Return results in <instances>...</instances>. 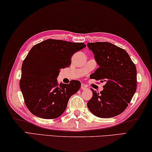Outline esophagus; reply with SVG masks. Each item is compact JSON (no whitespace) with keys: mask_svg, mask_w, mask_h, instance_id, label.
I'll return each instance as SVG.
<instances>
[{"mask_svg":"<svg viewBox=\"0 0 152 152\" xmlns=\"http://www.w3.org/2000/svg\"><path fill=\"white\" fill-rule=\"evenodd\" d=\"M81 88L82 90H86V89H88V87H87V86H86L84 83H81Z\"/></svg>","mask_w":152,"mask_h":152,"instance_id":"obj_1","label":"esophagus"}]
</instances>
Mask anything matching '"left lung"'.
I'll list each match as a JSON object with an SVG mask.
<instances>
[{"mask_svg":"<svg viewBox=\"0 0 152 152\" xmlns=\"http://www.w3.org/2000/svg\"><path fill=\"white\" fill-rule=\"evenodd\" d=\"M99 65L92 79L106 82L103 90L88 102L89 110L99 118H111L121 114L131 102L137 89L135 64L125 50L110 42L88 43Z\"/></svg>","mask_w":152,"mask_h":152,"instance_id":"obj_1","label":"left lung"}]
</instances>
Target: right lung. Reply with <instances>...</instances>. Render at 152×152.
Instances as JSON below:
<instances>
[{"mask_svg":"<svg viewBox=\"0 0 152 152\" xmlns=\"http://www.w3.org/2000/svg\"><path fill=\"white\" fill-rule=\"evenodd\" d=\"M86 47L84 43L48 39L34 45L21 66L19 87L25 104L35 116L58 118L66 108L70 97L81 88V82L57 81L60 69L69 67L73 54Z\"/></svg>","mask_w":152,"mask_h":152,"instance_id":"obj_1","label":"right lung"}]
</instances>
